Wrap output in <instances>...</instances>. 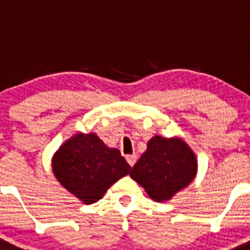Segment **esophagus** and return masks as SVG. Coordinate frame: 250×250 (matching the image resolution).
Listing matches in <instances>:
<instances>
[{
    "label": "esophagus",
    "mask_w": 250,
    "mask_h": 250,
    "mask_svg": "<svg viewBox=\"0 0 250 250\" xmlns=\"http://www.w3.org/2000/svg\"><path fill=\"white\" fill-rule=\"evenodd\" d=\"M125 159H127V161H128V164L131 165V167H133L136 163V160H137V156H136V155H127V156H125Z\"/></svg>",
    "instance_id": "esophagus-1"
}]
</instances>
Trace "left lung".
Masks as SVG:
<instances>
[{
    "mask_svg": "<svg viewBox=\"0 0 250 250\" xmlns=\"http://www.w3.org/2000/svg\"><path fill=\"white\" fill-rule=\"evenodd\" d=\"M196 173V156L186 142L155 136L129 175L144 187L152 200L164 202L188 186Z\"/></svg>",
    "mask_w": 250,
    "mask_h": 250,
    "instance_id": "8db88e82",
    "label": "left lung"
}]
</instances>
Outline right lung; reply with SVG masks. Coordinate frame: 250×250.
Segmentation results:
<instances>
[{
	"instance_id": "obj_1",
	"label": "right lung",
	"mask_w": 250,
	"mask_h": 250,
	"mask_svg": "<svg viewBox=\"0 0 250 250\" xmlns=\"http://www.w3.org/2000/svg\"><path fill=\"white\" fill-rule=\"evenodd\" d=\"M52 167L58 182L87 205L99 201L131 170L121 151L106 147L95 133H79L67 140L54 154Z\"/></svg>"
}]
</instances>
